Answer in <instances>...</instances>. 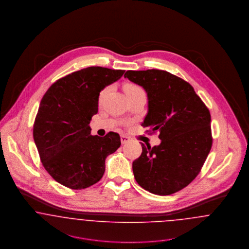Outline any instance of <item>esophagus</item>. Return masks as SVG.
<instances>
[{
	"label": "esophagus",
	"instance_id": "esophagus-1",
	"mask_svg": "<svg viewBox=\"0 0 249 249\" xmlns=\"http://www.w3.org/2000/svg\"><path fill=\"white\" fill-rule=\"evenodd\" d=\"M130 141V139L126 136H121V142L122 144L127 143Z\"/></svg>",
	"mask_w": 249,
	"mask_h": 249
}]
</instances>
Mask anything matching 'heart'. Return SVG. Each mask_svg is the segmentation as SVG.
Here are the masks:
<instances>
[{"label":"heart","instance_id":"obj_1","mask_svg":"<svg viewBox=\"0 0 249 249\" xmlns=\"http://www.w3.org/2000/svg\"><path fill=\"white\" fill-rule=\"evenodd\" d=\"M124 91H125L127 95L136 93V92H143V90L140 86L135 85V84H127V85H125ZM105 92L106 90H104L103 92H101V93H100V95H99V102L102 101V99H103V97L105 95Z\"/></svg>","mask_w":249,"mask_h":249}]
</instances>
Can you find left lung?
<instances>
[{"mask_svg":"<svg viewBox=\"0 0 249 249\" xmlns=\"http://www.w3.org/2000/svg\"><path fill=\"white\" fill-rule=\"evenodd\" d=\"M148 96L142 126L159 131L161 143H142V153L133 162L137 183L160 196L171 195L191 183L212 148L209 109L185 80L167 71L128 70L124 74Z\"/></svg>","mask_w":249,"mask_h":249,"instance_id":"left-lung-1","label":"left lung"}]
</instances>
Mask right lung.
I'll list each match as a JSON object with an SVG mask.
<instances>
[{
    "mask_svg": "<svg viewBox=\"0 0 249 249\" xmlns=\"http://www.w3.org/2000/svg\"><path fill=\"white\" fill-rule=\"evenodd\" d=\"M124 70L91 66L58 79L44 94L34 124V140L45 170L71 189L97 183L105 160L121 145L118 133L91 135L99 93Z\"/></svg>",
    "mask_w": 249,
    "mask_h": 249,
    "instance_id": "add662e5",
    "label": "right lung"
}]
</instances>
